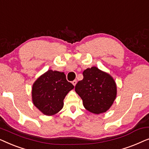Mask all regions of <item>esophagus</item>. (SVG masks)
Segmentation results:
<instances>
[{"mask_svg": "<svg viewBox=\"0 0 149 149\" xmlns=\"http://www.w3.org/2000/svg\"><path fill=\"white\" fill-rule=\"evenodd\" d=\"M77 80H74L72 82V83L73 84V85H74V86H75V85H76V84H77Z\"/></svg>", "mask_w": 149, "mask_h": 149, "instance_id": "obj_1", "label": "esophagus"}]
</instances>
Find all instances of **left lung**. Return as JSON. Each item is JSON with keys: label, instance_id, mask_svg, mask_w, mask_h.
Segmentation results:
<instances>
[{"label": "left lung", "instance_id": "obj_1", "mask_svg": "<svg viewBox=\"0 0 149 149\" xmlns=\"http://www.w3.org/2000/svg\"><path fill=\"white\" fill-rule=\"evenodd\" d=\"M83 80L75 86V91L81 97L84 107L94 114L108 111L117 96V85L113 77L95 66L83 72Z\"/></svg>", "mask_w": 149, "mask_h": 149}]
</instances>
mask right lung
Returning <instances> with one entry per match:
<instances>
[{
  "label": "right lung",
  "instance_id": "right-lung-1",
  "mask_svg": "<svg viewBox=\"0 0 149 149\" xmlns=\"http://www.w3.org/2000/svg\"><path fill=\"white\" fill-rule=\"evenodd\" d=\"M73 88L64 72L49 70L32 85V102L44 115H54L62 109L64 99Z\"/></svg>",
  "mask_w": 149,
  "mask_h": 149
}]
</instances>
